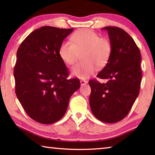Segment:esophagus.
Returning <instances> with one entry per match:
<instances>
[{
    "label": "esophagus",
    "mask_w": 155,
    "mask_h": 155,
    "mask_svg": "<svg viewBox=\"0 0 155 155\" xmlns=\"http://www.w3.org/2000/svg\"><path fill=\"white\" fill-rule=\"evenodd\" d=\"M80 83H81V84L82 85V86H83V85H84V84H86L87 83V81H85V80H81L80 81Z\"/></svg>",
    "instance_id": "obj_1"
}]
</instances>
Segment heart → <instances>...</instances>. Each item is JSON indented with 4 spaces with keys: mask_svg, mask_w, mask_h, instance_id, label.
I'll return each mask as SVG.
<instances>
[{
    "mask_svg": "<svg viewBox=\"0 0 155 155\" xmlns=\"http://www.w3.org/2000/svg\"><path fill=\"white\" fill-rule=\"evenodd\" d=\"M71 42H64L58 49L61 58L66 64L76 63L81 53L83 61L72 68V74L82 79L87 78L97 72L98 67L103 68L107 64L112 53L110 42L100 37L88 28L80 29L71 36Z\"/></svg>",
    "mask_w": 155,
    "mask_h": 155,
    "instance_id": "1",
    "label": "heart"
}]
</instances>
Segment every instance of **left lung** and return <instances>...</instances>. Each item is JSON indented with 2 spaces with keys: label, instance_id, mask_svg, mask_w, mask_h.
<instances>
[{
  "label": "left lung",
  "instance_id": "left-lung-1",
  "mask_svg": "<svg viewBox=\"0 0 155 155\" xmlns=\"http://www.w3.org/2000/svg\"><path fill=\"white\" fill-rule=\"evenodd\" d=\"M112 45V53L106 66L97 77L106 83L89 81L92 113L107 123L123 120L129 113L139 94L142 72L141 56L133 38L123 29L106 27Z\"/></svg>",
  "mask_w": 155,
  "mask_h": 155
}]
</instances>
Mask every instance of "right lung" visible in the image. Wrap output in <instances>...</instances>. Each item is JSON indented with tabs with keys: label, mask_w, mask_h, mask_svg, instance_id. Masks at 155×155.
I'll use <instances>...</instances> for the list:
<instances>
[{
	"label": "right lung",
	"mask_w": 155,
	"mask_h": 155,
	"mask_svg": "<svg viewBox=\"0 0 155 155\" xmlns=\"http://www.w3.org/2000/svg\"><path fill=\"white\" fill-rule=\"evenodd\" d=\"M73 28L45 26L28 35L16 53L15 93L26 113L42 124L57 122L67 111L71 95L80 87L68 71L58 49Z\"/></svg>",
	"instance_id": "1"
}]
</instances>
